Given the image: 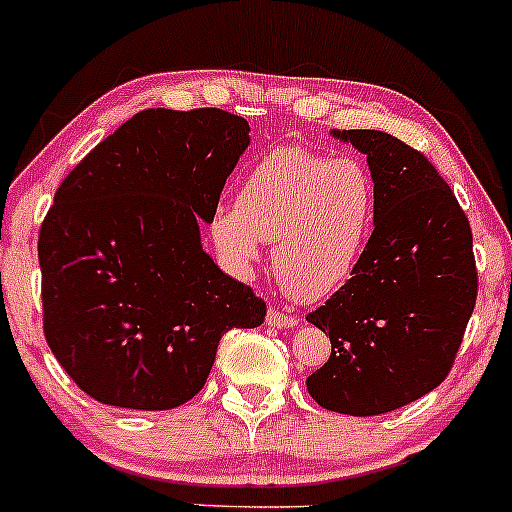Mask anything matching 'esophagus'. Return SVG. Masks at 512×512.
<instances>
[{
    "mask_svg": "<svg viewBox=\"0 0 512 512\" xmlns=\"http://www.w3.org/2000/svg\"><path fill=\"white\" fill-rule=\"evenodd\" d=\"M297 321H300V317H295V314H287V312H283V309H275V307L268 309L266 324L275 326V329H292V326H297Z\"/></svg>",
    "mask_w": 512,
    "mask_h": 512,
    "instance_id": "1",
    "label": "esophagus"
}]
</instances>
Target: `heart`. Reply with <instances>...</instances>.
<instances>
[{"label":"heart","instance_id":"heart-1","mask_svg":"<svg viewBox=\"0 0 512 512\" xmlns=\"http://www.w3.org/2000/svg\"><path fill=\"white\" fill-rule=\"evenodd\" d=\"M370 169L355 157H329L300 145L275 147L246 171L237 205L212 217V239L239 268L275 241V271L292 295L319 300L348 280L375 222Z\"/></svg>","mask_w":512,"mask_h":512}]
</instances>
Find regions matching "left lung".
Wrapping results in <instances>:
<instances>
[{"label":"left lung","mask_w":512,"mask_h":512,"mask_svg":"<svg viewBox=\"0 0 512 512\" xmlns=\"http://www.w3.org/2000/svg\"><path fill=\"white\" fill-rule=\"evenodd\" d=\"M333 135L367 154L375 229L346 283L307 314L331 338L307 389L329 411L380 416L455 365L479 292L472 227L423 152L380 130Z\"/></svg>","instance_id":"left-lung-1"}]
</instances>
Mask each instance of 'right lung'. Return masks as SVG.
<instances>
[{
  "label": "right lung",
  "mask_w": 512,
  "mask_h": 512,
  "mask_svg": "<svg viewBox=\"0 0 512 512\" xmlns=\"http://www.w3.org/2000/svg\"><path fill=\"white\" fill-rule=\"evenodd\" d=\"M249 123L147 108L67 174L38 237L45 341L101 404L169 411L208 380L220 338L266 302L200 246Z\"/></svg>",
  "instance_id": "right-lung-1"
}]
</instances>
